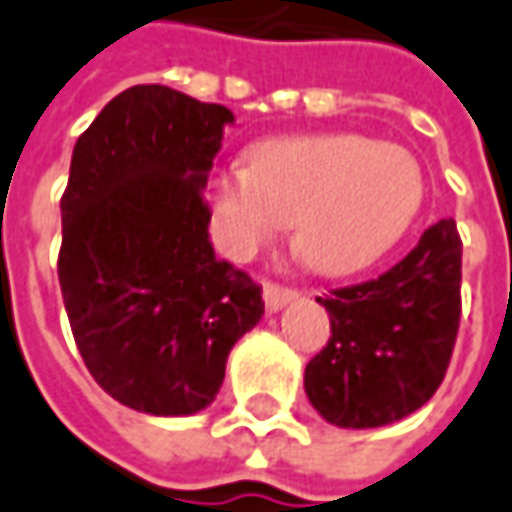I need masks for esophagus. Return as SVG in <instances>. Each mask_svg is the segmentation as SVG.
<instances>
[{"label": "esophagus", "mask_w": 512, "mask_h": 512, "mask_svg": "<svg viewBox=\"0 0 512 512\" xmlns=\"http://www.w3.org/2000/svg\"><path fill=\"white\" fill-rule=\"evenodd\" d=\"M294 297H297V291L286 289V286H277V283L263 286V303H266V311H272V314L283 309V306H289Z\"/></svg>", "instance_id": "esophagus-1"}]
</instances>
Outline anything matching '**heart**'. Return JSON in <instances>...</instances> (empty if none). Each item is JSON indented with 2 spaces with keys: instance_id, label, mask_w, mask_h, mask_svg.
I'll return each mask as SVG.
<instances>
[{
  "instance_id": "heart-1",
  "label": "heart",
  "mask_w": 512,
  "mask_h": 512,
  "mask_svg": "<svg viewBox=\"0 0 512 512\" xmlns=\"http://www.w3.org/2000/svg\"><path fill=\"white\" fill-rule=\"evenodd\" d=\"M416 158L368 135L323 133L260 141L249 169L212 178L223 252L252 257L294 226L300 260L326 277L368 269L397 246L422 209Z\"/></svg>"
}]
</instances>
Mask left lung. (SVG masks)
Segmentation results:
<instances>
[{"instance_id": "8db88e82", "label": "left lung", "mask_w": 512, "mask_h": 512, "mask_svg": "<svg viewBox=\"0 0 512 512\" xmlns=\"http://www.w3.org/2000/svg\"><path fill=\"white\" fill-rule=\"evenodd\" d=\"M462 240L453 218L374 280L317 297L331 340L306 365V397L337 428H382L419 411L448 371L462 314Z\"/></svg>"}]
</instances>
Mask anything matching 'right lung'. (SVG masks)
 Instances as JSON below:
<instances>
[{
	"label": "right lung",
	"mask_w": 512,
	"mask_h": 512,
	"mask_svg": "<svg viewBox=\"0 0 512 512\" xmlns=\"http://www.w3.org/2000/svg\"><path fill=\"white\" fill-rule=\"evenodd\" d=\"M235 115L135 84L79 135L62 195L59 283L87 371L121 405L192 416L232 345L263 317L260 286L218 260L203 189Z\"/></svg>",
	"instance_id": "right-lung-1"
}]
</instances>
